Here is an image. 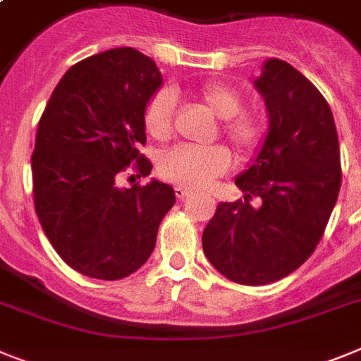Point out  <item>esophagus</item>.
Wrapping results in <instances>:
<instances>
[{"label":"esophagus","mask_w":361,"mask_h":361,"mask_svg":"<svg viewBox=\"0 0 361 361\" xmlns=\"http://www.w3.org/2000/svg\"><path fill=\"white\" fill-rule=\"evenodd\" d=\"M190 190H188V188H183V186H175V197H177V199H186L188 195H190Z\"/></svg>","instance_id":"1"}]
</instances>
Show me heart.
I'll list each match as a JSON object with an SVG mask.
<instances>
[{
	"label": "heart",
	"mask_w": 361,
	"mask_h": 361,
	"mask_svg": "<svg viewBox=\"0 0 361 361\" xmlns=\"http://www.w3.org/2000/svg\"><path fill=\"white\" fill-rule=\"evenodd\" d=\"M197 98L212 115L221 118L219 133L233 147L239 159H252L259 153L267 137L263 120L243 111L245 102L237 89L223 82H210L197 91ZM144 131L157 142H168L173 135V94L159 91L147 100L142 113ZM232 164L224 146H178L162 153L157 162L159 175L183 188H204L226 173Z\"/></svg>",
	"instance_id": "obj_1"
}]
</instances>
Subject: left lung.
<instances>
[{
    "label": "left lung",
    "mask_w": 361,
    "mask_h": 361,
    "mask_svg": "<svg viewBox=\"0 0 361 361\" xmlns=\"http://www.w3.org/2000/svg\"><path fill=\"white\" fill-rule=\"evenodd\" d=\"M255 87L270 129L254 164L235 178L245 201L219 202L202 232L208 261L230 281L250 286L283 279L309 259L341 186L334 116L316 85L272 58Z\"/></svg>",
    "instance_id": "8db88e82"
}]
</instances>
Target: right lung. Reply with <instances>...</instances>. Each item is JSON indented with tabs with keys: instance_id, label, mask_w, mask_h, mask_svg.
Here are the masks:
<instances>
[{
	"instance_id": "1",
	"label": "right lung",
	"mask_w": 361,
	"mask_h": 361,
	"mask_svg": "<svg viewBox=\"0 0 361 361\" xmlns=\"http://www.w3.org/2000/svg\"><path fill=\"white\" fill-rule=\"evenodd\" d=\"M162 84L155 61L120 47L78 61L52 91L32 157L34 210L61 259L76 272L115 281L137 272L175 202L159 180L120 188L151 173L142 113ZM129 178H133V175Z\"/></svg>"
}]
</instances>
